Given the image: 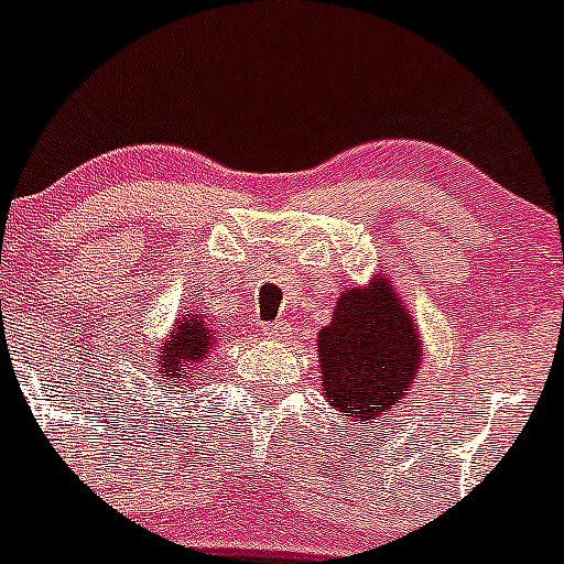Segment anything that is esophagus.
I'll list each match as a JSON object with an SVG mask.
<instances>
[{"label": "esophagus", "mask_w": 564, "mask_h": 564, "mask_svg": "<svg viewBox=\"0 0 564 564\" xmlns=\"http://www.w3.org/2000/svg\"><path fill=\"white\" fill-rule=\"evenodd\" d=\"M264 335L272 340H289L292 338V327H289V322H272L264 324Z\"/></svg>", "instance_id": "1"}]
</instances>
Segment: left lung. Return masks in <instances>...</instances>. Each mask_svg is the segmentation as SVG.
<instances>
[{"instance_id":"8db88e82","label":"left lung","mask_w":564,"mask_h":564,"mask_svg":"<svg viewBox=\"0 0 564 564\" xmlns=\"http://www.w3.org/2000/svg\"><path fill=\"white\" fill-rule=\"evenodd\" d=\"M324 401L351 423H373L401 403L423 368V335L384 272L340 292L316 335Z\"/></svg>"}]
</instances>
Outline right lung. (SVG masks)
<instances>
[{"instance_id":"obj_1","label":"right lung","mask_w":564,"mask_h":564,"mask_svg":"<svg viewBox=\"0 0 564 564\" xmlns=\"http://www.w3.org/2000/svg\"><path fill=\"white\" fill-rule=\"evenodd\" d=\"M220 338L224 335L204 311H182V316L174 318L169 338L155 349L152 377H155L158 388L176 392H182L180 388H191L193 373L202 371L204 360H209V351Z\"/></svg>"}]
</instances>
